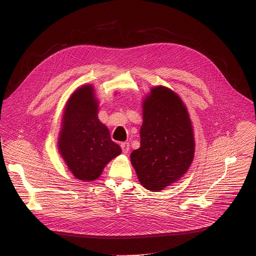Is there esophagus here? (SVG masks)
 <instances>
[{"label": "esophagus", "instance_id": "obj_1", "mask_svg": "<svg viewBox=\"0 0 256 256\" xmlns=\"http://www.w3.org/2000/svg\"><path fill=\"white\" fill-rule=\"evenodd\" d=\"M120 147H122V150L124 154H128V151H130V144L128 142H124L120 144Z\"/></svg>", "mask_w": 256, "mask_h": 256}]
</instances>
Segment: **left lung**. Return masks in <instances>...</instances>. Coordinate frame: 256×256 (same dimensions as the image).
<instances>
[{
  "mask_svg": "<svg viewBox=\"0 0 256 256\" xmlns=\"http://www.w3.org/2000/svg\"><path fill=\"white\" fill-rule=\"evenodd\" d=\"M140 147L130 154L140 184L158 192L174 184L194 160L192 122L181 99L158 86L144 101Z\"/></svg>",
  "mask_w": 256,
  "mask_h": 256,
  "instance_id": "8db88e82",
  "label": "left lung"
}]
</instances>
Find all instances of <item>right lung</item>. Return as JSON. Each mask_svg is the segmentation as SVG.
Listing matches in <instances>:
<instances>
[{
	"mask_svg": "<svg viewBox=\"0 0 256 256\" xmlns=\"http://www.w3.org/2000/svg\"><path fill=\"white\" fill-rule=\"evenodd\" d=\"M91 85L79 88L68 99L64 114L58 149L68 169L80 180L98 178L105 165L120 154L108 128L97 118Z\"/></svg>",
	"mask_w": 256,
	"mask_h": 256,
	"instance_id": "obj_1",
	"label": "right lung"
}]
</instances>
